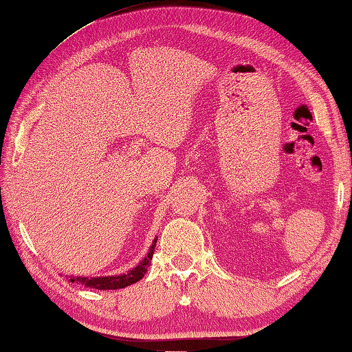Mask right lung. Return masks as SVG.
<instances>
[{
  "mask_svg": "<svg viewBox=\"0 0 352 352\" xmlns=\"http://www.w3.org/2000/svg\"><path fill=\"white\" fill-rule=\"evenodd\" d=\"M155 243H157V240H154V243H152L149 254L142 260V263H138L129 272L120 274V276H109V277H91V278L89 277H70L69 282L81 283L87 287H94V289H121V287H126L129 285L137 283L138 280H142L144 277V274L148 272L152 255H154Z\"/></svg>",
  "mask_w": 352,
  "mask_h": 352,
  "instance_id": "1",
  "label": "right lung"
}]
</instances>
